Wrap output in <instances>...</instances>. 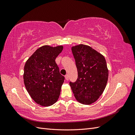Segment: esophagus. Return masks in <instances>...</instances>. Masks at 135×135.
Returning <instances> with one entry per match:
<instances>
[{
  "instance_id": "esophagus-1",
  "label": "esophagus",
  "mask_w": 135,
  "mask_h": 135,
  "mask_svg": "<svg viewBox=\"0 0 135 135\" xmlns=\"http://www.w3.org/2000/svg\"><path fill=\"white\" fill-rule=\"evenodd\" d=\"M65 79H66V80H69V76L68 74H66V75H65Z\"/></svg>"
}]
</instances>
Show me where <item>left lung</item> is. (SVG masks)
<instances>
[{"label":"left lung","mask_w":135,"mask_h":135,"mask_svg":"<svg viewBox=\"0 0 135 135\" xmlns=\"http://www.w3.org/2000/svg\"><path fill=\"white\" fill-rule=\"evenodd\" d=\"M78 71L75 82L70 85L76 100L84 105L91 104L103 93L109 72L104 57L91 47L79 44L71 48Z\"/></svg>","instance_id":"8db88e82"}]
</instances>
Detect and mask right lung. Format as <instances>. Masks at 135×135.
Listing matches in <instances>:
<instances>
[{
  "instance_id": "obj_1",
  "label": "right lung",
  "mask_w": 135,
  "mask_h": 135,
  "mask_svg": "<svg viewBox=\"0 0 135 135\" xmlns=\"http://www.w3.org/2000/svg\"><path fill=\"white\" fill-rule=\"evenodd\" d=\"M62 50V46H42L25 65L23 81L27 91L35 103L43 107L55 104L59 97L65 77L55 60Z\"/></svg>"
}]
</instances>
